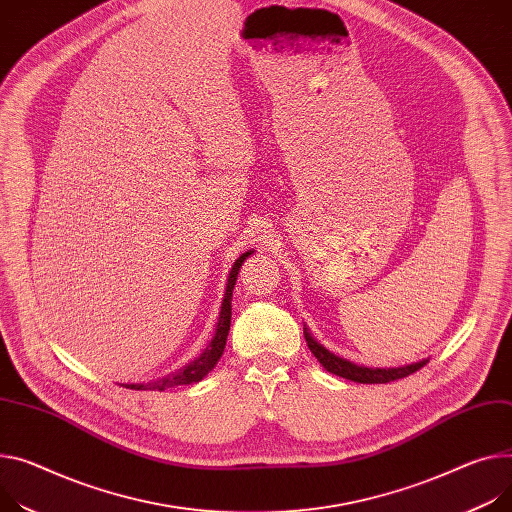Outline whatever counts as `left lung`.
I'll return each mask as SVG.
<instances>
[{"label":"left lung","mask_w":512,"mask_h":512,"mask_svg":"<svg viewBox=\"0 0 512 512\" xmlns=\"http://www.w3.org/2000/svg\"><path fill=\"white\" fill-rule=\"evenodd\" d=\"M303 334H305V342H307L309 350L313 352V357L322 363V367L326 371H330L338 377L350 379V381H357V383H389L396 379H404L428 363V359H424V361H418V363H412L406 367H389V369L363 367V365H355V363H350V361L334 355V352H330L318 340H313V336L307 332V328H303Z\"/></svg>","instance_id":"1"}]
</instances>
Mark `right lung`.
<instances>
[{"mask_svg": "<svg viewBox=\"0 0 512 512\" xmlns=\"http://www.w3.org/2000/svg\"><path fill=\"white\" fill-rule=\"evenodd\" d=\"M252 254L246 252L242 254L238 260L233 262L231 270H229V279H227V287H225V297H223V303H221V313H219V322H217V328H215V336L213 340L209 342V346L205 348L203 355L199 359H194L192 363H188L186 367L178 369L176 373L172 375H166L162 379L157 381H149V383H125L123 387L127 389H137V391H164V389H170V387H176V385H190V383H196L201 381L215 365L217 361L221 359L223 355V348H225V342H227V334H229V324H231V295H233V287H235V281H238V272H240V266L244 264V260Z\"/></svg>", "mask_w": 512, "mask_h": 512, "instance_id": "right-lung-1", "label": "right lung"}]
</instances>
